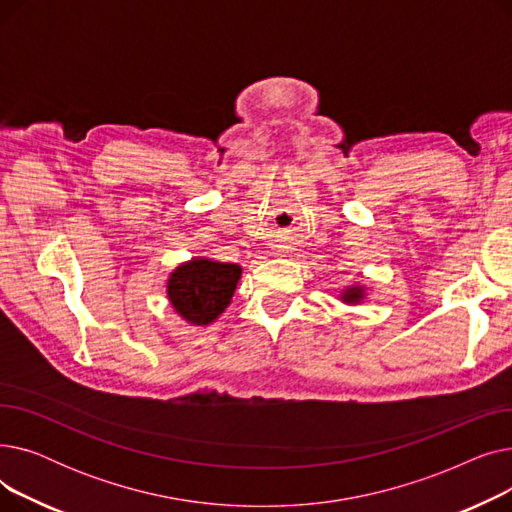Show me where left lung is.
<instances>
[{
  "mask_svg": "<svg viewBox=\"0 0 512 512\" xmlns=\"http://www.w3.org/2000/svg\"><path fill=\"white\" fill-rule=\"evenodd\" d=\"M365 299V286H346L342 292H340V301L344 305H359L361 301Z\"/></svg>",
  "mask_w": 512,
  "mask_h": 512,
  "instance_id": "left-lung-1",
  "label": "left lung"
}]
</instances>
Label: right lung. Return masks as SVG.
<instances>
[{
	"mask_svg": "<svg viewBox=\"0 0 512 512\" xmlns=\"http://www.w3.org/2000/svg\"><path fill=\"white\" fill-rule=\"evenodd\" d=\"M242 267L193 257L170 274L166 292L172 309L191 326H209L230 305Z\"/></svg>",
	"mask_w": 512,
	"mask_h": 512,
	"instance_id": "right-lung-1",
	"label": "right lung"
}]
</instances>
